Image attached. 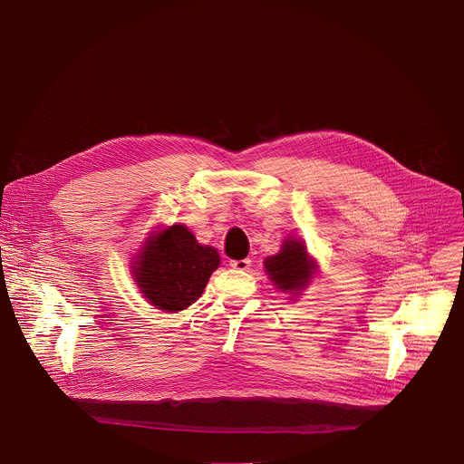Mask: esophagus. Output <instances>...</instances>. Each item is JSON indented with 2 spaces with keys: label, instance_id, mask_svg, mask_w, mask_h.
<instances>
[{
  "label": "esophagus",
  "instance_id": "1",
  "mask_svg": "<svg viewBox=\"0 0 464 464\" xmlns=\"http://www.w3.org/2000/svg\"><path fill=\"white\" fill-rule=\"evenodd\" d=\"M231 268L238 270V272H246L251 268V260L249 258H242V260H231Z\"/></svg>",
  "mask_w": 464,
  "mask_h": 464
}]
</instances>
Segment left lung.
<instances>
[{
    "mask_svg": "<svg viewBox=\"0 0 464 464\" xmlns=\"http://www.w3.org/2000/svg\"><path fill=\"white\" fill-rule=\"evenodd\" d=\"M264 272L277 290L290 295L288 299L297 301V297L315 279L319 264L308 253L303 238L288 235L283 240L279 253L264 260Z\"/></svg>",
    "mask_w": 464,
    "mask_h": 464,
    "instance_id": "8db88e82",
    "label": "left lung"
}]
</instances>
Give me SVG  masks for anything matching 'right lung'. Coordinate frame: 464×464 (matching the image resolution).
Returning <instances> with one entry per match:
<instances>
[{"label": "right lung", "mask_w": 464, "mask_h": 464, "mask_svg": "<svg viewBox=\"0 0 464 464\" xmlns=\"http://www.w3.org/2000/svg\"><path fill=\"white\" fill-rule=\"evenodd\" d=\"M131 264V277L143 297L161 312L178 314L202 297L220 255L202 246L183 224L156 226Z\"/></svg>", "instance_id": "1"}]
</instances>
